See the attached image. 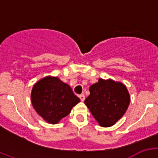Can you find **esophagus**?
I'll list each match as a JSON object with an SVG mask.
<instances>
[{"mask_svg":"<svg viewBox=\"0 0 158 158\" xmlns=\"http://www.w3.org/2000/svg\"><path fill=\"white\" fill-rule=\"evenodd\" d=\"M79 98H80V99H81V101L84 102V100H85V95H83V94H82V95H79Z\"/></svg>","mask_w":158,"mask_h":158,"instance_id":"1","label":"esophagus"}]
</instances>
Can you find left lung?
Here are the masks:
<instances>
[{
  "instance_id": "obj_1",
  "label": "left lung",
  "mask_w": 158,
  "mask_h": 158,
  "mask_svg": "<svg viewBox=\"0 0 158 158\" xmlns=\"http://www.w3.org/2000/svg\"><path fill=\"white\" fill-rule=\"evenodd\" d=\"M89 92L85 104L100 126H112L126 112L131 97L122 82L99 79Z\"/></svg>"
}]
</instances>
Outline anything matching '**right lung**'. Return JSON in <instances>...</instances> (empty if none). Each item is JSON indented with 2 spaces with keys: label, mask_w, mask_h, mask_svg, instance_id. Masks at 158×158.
Segmentation results:
<instances>
[{
  "label": "right lung",
  "mask_w": 158,
  "mask_h": 158,
  "mask_svg": "<svg viewBox=\"0 0 158 158\" xmlns=\"http://www.w3.org/2000/svg\"><path fill=\"white\" fill-rule=\"evenodd\" d=\"M30 97L35 111L45 122L52 125L67 116L80 102L68 84L51 76L40 79L33 85Z\"/></svg>",
  "instance_id": "right-lung-1"
}]
</instances>
